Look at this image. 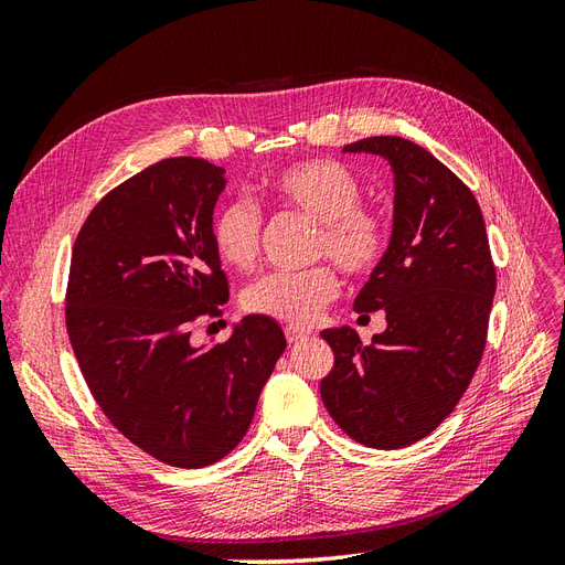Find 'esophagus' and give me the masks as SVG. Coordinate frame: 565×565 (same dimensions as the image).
<instances>
[{"label": "esophagus", "mask_w": 565, "mask_h": 565, "mask_svg": "<svg viewBox=\"0 0 565 565\" xmlns=\"http://www.w3.org/2000/svg\"><path fill=\"white\" fill-rule=\"evenodd\" d=\"M285 337H287L289 344H299V341L309 339V332L299 330V328H292V324H289V328H285Z\"/></svg>", "instance_id": "1"}]
</instances>
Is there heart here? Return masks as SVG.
<instances>
[{"label": "heart", "mask_w": 565, "mask_h": 565, "mask_svg": "<svg viewBox=\"0 0 565 565\" xmlns=\"http://www.w3.org/2000/svg\"><path fill=\"white\" fill-rule=\"evenodd\" d=\"M262 193L287 210L318 221L316 254L351 276H370L388 249L386 218L361 200V181L351 169L330 158L285 164L273 172ZM212 247L226 266L249 268L259 256L262 214L247 200H233L212 218ZM339 295V278L330 266L303 273H270L245 292V309L289 324L316 322Z\"/></svg>", "instance_id": "heart-1"}]
</instances>
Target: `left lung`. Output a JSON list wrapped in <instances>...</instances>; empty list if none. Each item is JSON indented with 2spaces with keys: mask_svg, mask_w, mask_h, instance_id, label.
I'll return each instance as SVG.
<instances>
[{
  "mask_svg": "<svg viewBox=\"0 0 565 565\" xmlns=\"http://www.w3.org/2000/svg\"><path fill=\"white\" fill-rule=\"evenodd\" d=\"M344 152H372L393 169V231L382 264L355 297L358 313H386L363 347L351 328L322 330L334 367L320 396L339 429L367 448L396 450L446 419L481 363L494 266L473 193L429 150L370 136Z\"/></svg>",
  "mask_w": 565,
  "mask_h": 565,
  "instance_id": "8db88e82",
  "label": "left lung"
}]
</instances>
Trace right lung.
Listing matches in <instances>:
<instances>
[{"mask_svg":"<svg viewBox=\"0 0 565 565\" xmlns=\"http://www.w3.org/2000/svg\"><path fill=\"white\" fill-rule=\"evenodd\" d=\"M226 169L169 158L119 183L73 247L65 324L94 401L136 448L202 469L247 434L287 341L245 316L221 344L195 347L193 322L218 316L228 280L212 247Z\"/></svg>","mask_w":565,"mask_h":565,"instance_id":"obj_1","label":"right lung"}]
</instances>
